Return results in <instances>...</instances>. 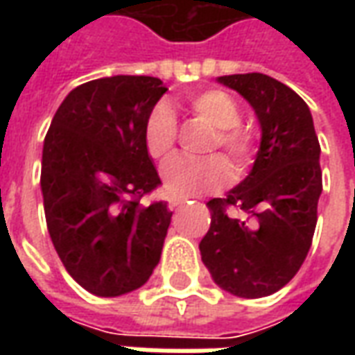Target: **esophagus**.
Masks as SVG:
<instances>
[{"label":"esophagus","mask_w":355,"mask_h":355,"mask_svg":"<svg viewBox=\"0 0 355 355\" xmlns=\"http://www.w3.org/2000/svg\"><path fill=\"white\" fill-rule=\"evenodd\" d=\"M182 203H186V198H180V196H173V198H169V209L178 207V205H182Z\"/></svg>","instance_id":"1"}]
</instances>
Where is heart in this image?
Returning <instances> with one entry per match:
<instances>
[{
	"instance_id": "1",
	"label": "heart",
	"mask_w": 355,
	"mask_h": 355,
	"mask_svg": "<svg viewBox=\"0 0 355 355\" xmlns=\"http://www.w3.org/2000/svg\"><path fill=\"white\" fill-rule=\"evenodd\" d=\"M193 116L203 119L215 129L207 150L220 148L228 155L236 173H243L257 152V140L241 123V110L230 94L218 89H209L188 98ZM144 144L150 157L167 159L177 144V117L167 104H157L148 114L144 123ZM163 184L178 196H196L216 190L230 178V167L220 154H211L201 159L175 157L163 165Z\"/></svg>"
}]
</instances>
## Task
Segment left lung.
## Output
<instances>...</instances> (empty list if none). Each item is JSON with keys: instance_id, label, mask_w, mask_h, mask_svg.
<instances>
[{"instance_id": "left-lung-1", "label": "left lung", "mask_w": 355, "mask_h": 355, "mask_svg": "<svg viewBox=\"0 0 355 355\" xmlns=\"http://www.w3.org/2000/svg\"><path fill=\"white\" fill-rule=\"evenodd\" d=\"M238 91L261 121V150L249 177L207 201L211 226L201 261L220 289L261 298L295 277L312 245L321 193L320 140L295 91L264 73L218 78ZM239 213L230 215V209Z\"/></svg>"}]
</instances>
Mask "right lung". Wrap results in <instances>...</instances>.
Listing matches in <instances>:
<instances>
[{"label": "right lung", "instance_id": "1", "mask_svg": "<svg viewBox=\"0 0 355 355\" xmlns=\"http://www.w3.org/2000/svg\"><path fill=\"white\" fill-rule=\"evenodd\" d=\"M167 87L150 76H114L76 87L45 135L42 192L47 230L68 274L96 297L148 282L171 224L144 144V123Z\"/></svg>", "mask_w": 355, "mask_h": 355}]
</instances>
